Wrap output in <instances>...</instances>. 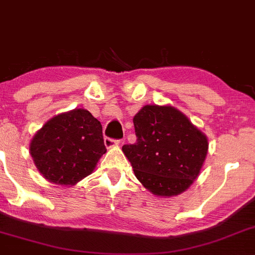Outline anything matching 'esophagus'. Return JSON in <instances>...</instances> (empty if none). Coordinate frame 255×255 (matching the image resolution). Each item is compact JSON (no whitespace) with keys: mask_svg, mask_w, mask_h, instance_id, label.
Returning <instances> with one entry per match:
<instances>
[{"mask_svg":"<svg viewBox=\"0 0 255 255\" xmlns=\"http://www.w3.org/2000/svg\"><path fill=\"white\" fill-rule=\"evenodd\" d=\"M120 143H122V141L120 140H112V138L109 137L104 138V145H106L107 148H112V147L114 146H119Z\"/></svg>","mask_w":255,"mask_h":255,"instance_id":"esophagus-1","label":"esophagus"}]
</instances>
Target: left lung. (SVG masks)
<instances>
[{
    "label": "left lung",
    "instance_id": "obj_1",
    "mask_svg": "<svg viewBox=\"0 0 255 255\" xmlns=\"http://www.w3.org/2000/svg\"><path fill=\"white\" fill-rule=\"evenodd\" d=\"M132 122L137 140L123 146V152L138 182L159 198L184 193L205 162V133L169 104L143 106Z\"/></svg>",
    "mask_w": 255,
    "mask_h": 255
}]
</instances>
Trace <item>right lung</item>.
<instances>
[{
	"instance_id": "1",
	"label": "right lung",
	"mask_w": 255,
	"mask_h": 255,
	"mask_svg": "<svg viewBox=\"0 0 255 255\" xmlns=\"http://www.w3.org/2000/svg\"><path fill=\"white\" fill-rule=\"evenodd\" d=\"M106 152L102 124L83 108L55 115L29 143L39 173L52 184L64 186L92 174Z\"/></svg>"
}]
</instances>
